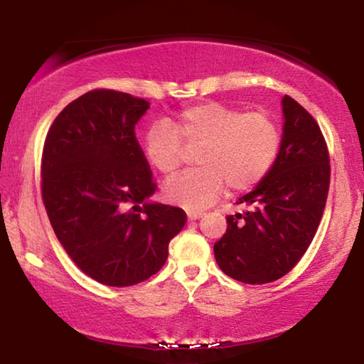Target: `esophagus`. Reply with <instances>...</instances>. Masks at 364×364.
Instances as JSON below:
<instances>
[{
	"label": "esophagus",
	"instance_id": "esophagus-1",
	"mask_svg": "<svg viewBox=\"0 0 364 364\" xmlns=\"http://www.w3.org/2000/svg\"><path fill=\"white\" fill-rule=\"evenodd\" d=\"M202 215H203L202 210H196V208H188L187 210L188 220H197V218H200Z\"/></svg>",
	"mask_w": 364,
	"mask_h": 364
}]
</instances>
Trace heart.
Instances as JSON below:
<instances>
[{
    "label": "heart",
    "mask_w": 364,
    "mask_h": 364,
    "mask_svg": "<svg viewBox=\"0 0 364 364\" xmlns=\"http://www.w3.org/2000/svg\"><path fill=\"white\" fill-rule=\"evenodd\" d=\"M183 141L198 147L197 171L182 173L164 188L167 200L187 208H203L223 186L232 192L257 187L275 166L282 132L267 112H245L225 102L205 101L186 106L171 124L157 122L144 137L147 162L164 177L182 166Z\"/></svg>",
    "instance_id": "obj_1"
}]
</instances>
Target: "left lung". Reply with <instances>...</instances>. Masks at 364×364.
Returning <instances> with one entry per match:
<instances>
[{
  "label": "left lung",
  "mask_w": 364,
  "mask_h": 364,
  "mask_svg": "<svg viewBox=\"0 0 364 364\" xmlns=\"http://www.w3.org/2000/svg\"><path fill=\"white\" fill-rule=\"evenodd\" d=\"M282 149L255 191L238 198L245 213L227 217L213 245L225 275L248 285L275 282L301 260L315 237L330 188V154L318 122L295 99H282Z\"/></svg>",
  "instance_id": "8db88e82"
}]
</instances>
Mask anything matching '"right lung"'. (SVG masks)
<instances>
[{
    "mask_svg": "<svg viewBox=\"0 0 364 364\" xmlns=\"http://www.w3.org/2000/svg\"><path fill=\"white\" fill-rule=\"evenodd\" d=\"M146 99L92 89L49 127L41 196L71 260L102 285L131 287L157 273L187 222L182 208L146 202L157 191L136 137Z\"/></svg>",
    "mask_w": 364,
    "mask_h": 364,
    "instance_id": "1",
    "label": "right lung"
}]
</instances>
